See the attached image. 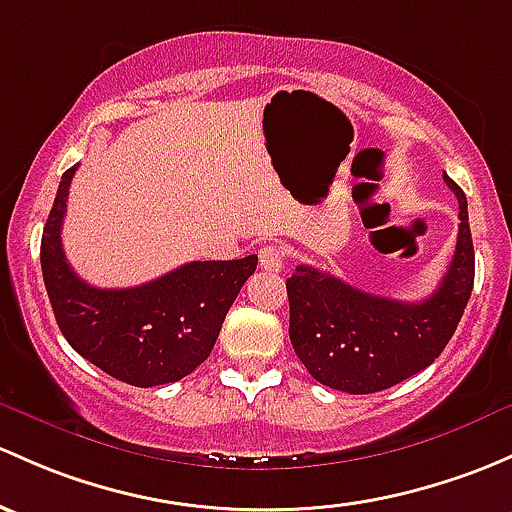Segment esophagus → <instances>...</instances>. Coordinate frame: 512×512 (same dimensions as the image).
<instances>
[{"label":"esophagus","mask_w":512,"mask_h":512,"mask_svg":"<svg viewBox=\"0 0 512 512\" xmlns=\"http://www.w3.org/2000/svg\"><path fill=\"white\" fill-rule=\"evenodd\" d=\"M260 267L267 272H282L284 270V257H287V252H284V247L279 245H265L260 247Z\"/></svg>","instance_id":"34e87169"}]
</instances>
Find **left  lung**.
<instances>
[{
	"label": "left lung",
	"mask_w": 512,
	"mask_h": 512,
	"mask_svg": "<svg viewBox=\"0 0 512 512\" xmlns=\"http://www.w3.org/2000/svg\"><path fill=\"white\" fill-rule=\"evenodd\" d=\"M449 270L432 297L397 301L360 292L333 274L299 265L287 279L289 338L311 378L333 390L370 395L412 378L439 358L454 336L473 289V240L466 196Z\"/></svg>",
	"instance_id": "8db88e82"
}]
</instances>
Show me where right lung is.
Here are the masks:
<instances>
[{
	"mask_svg": "<svg viewBox=\"0 0 512 512\" xmlns=\"http://www.w3.org/2000/svg\"><path fill=\"white\" fill-rule=\"evenodd\" d=\"M78 164L63 174L41 238V272L58 328L112 378L134 387L176 383L208 358L225 314L257 267L242 260L188 262L154 282L98 289L71 270L61 245L68 188Z\"/></svg>",
	"mask_w": 512,
	"mask_h": 512,
	"instance_id": "1",
	"label": "right lung"
}]
</instances>
